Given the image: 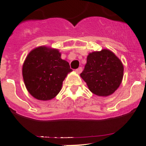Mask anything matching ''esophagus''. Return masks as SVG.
<instances>
[{"instance_id":"1","label":"esophagus","mask_w":146,"mask_h":146,"mask_svg":"<svg viewBox=\"0 0 146 146\" xmlns=\"http://www.w3.org/2000/svg\"><path fill=\"white\" fill-rule=\"evenodd\" d=\"M76 72L77 73H81V72H82V68H81V67H80V68H78V69H76Z\"/></svg>"}]
</instances>
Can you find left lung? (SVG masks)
<instances>
[{
  "mask_svg": "<svg viewBox=\"0 0 146 146\" xmlns=\"http://www.w3.org/2000/svg\"><path fill=\"white\" fill-rule=\"evenodd\" d=\"M80 76L92 92L107 97L120 86L124 76V66L111 51L102 49L89 54L84 69Z\"/></svg>",
  "mask_w": 146,
  "mask_h": 146,
  "instance_id": "8db88e82",
  "label": "left lung"
}]
</instances>
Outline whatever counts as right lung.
I'll list each match as a JSON object with an SVG mask.
<instances>
[{"label":"right lung","mask_w":146,"mask_h":146,"mask_svg":"<svg viewBox=\"0 0 146 146\" xmlns=\"http://www.w3.org/2000/svg\"><path fill=\"white\" fill-rule=\"evenodd\" d=\"M72 71L57 49L40 46L26 57L22 76L29 93L40 100L53 99L61 90L62 81Z\"/></svg>","instance_id":"1"}]
</instances>
